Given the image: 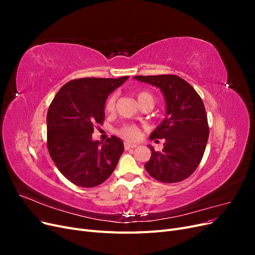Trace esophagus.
<instances>
[{"label": "esophagus", "instance_id": "1", "mask_svg": "<svg viewBox=\"0 0 255 255\" xmlns=\"http://www.w3.org/2000/svg\"><path fill=\"white\" fill-rule=\"evenodd\" d=\"M137 144L136 143H132V142H125V148L126 150H129V149H133V148H136Z\"/></svg>", "mask_w": 255, "mask_h": 255}]
</instances>
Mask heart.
I'll return each mask as SVG.
<instances>
[{
	"label": "heart",
	"instance_id": "1",
	"mask_svg": "<svg viewBox=\"0 0 255 255\" xmlns=\"http://www.w3.org/2000/svg\"><path fill=\"white\" fill-rule=\"evenodd\" d=\"M137 100H138V103L140 104L141 102L145 101V100H153V97H152L151 94H149V92L140 91V92H138V94H137ZM115 102H116V96L113 95L109 99H107L106 105H105V111L106 112L114 111ZM120 134L122 136L127 137V138H132V139H133V138H136L138 136L139 132H138V128L134 126H126L120 129Z\"/></svg>",
	"mask_w": 255,
	"mask_h": 255
}]
</instances>
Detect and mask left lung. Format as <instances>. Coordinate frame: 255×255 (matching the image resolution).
<instances>
[{
	"label": "left lung",
	"instance_id": "left-lung-1",
	"mask_svg": "<svg viewBox=\"0 0 255 255\" xmlns=\"http://www.w3.org/2000/svg\"><path fill=\"white\" fill-rule=\"evenodd\" d=\"M134 79L159 88L166 104V118L150 135V139L165 138L164 148L155 151L152 145H148L151 158L144 164L145 170L164 183L187 179L201 161L208 139L202 99L180 76L138 75Z\"/></svg>",
	"mask_w": 255,
	"mask_h": 255
}]
</instances>
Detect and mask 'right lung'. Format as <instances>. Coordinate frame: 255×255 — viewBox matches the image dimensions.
I'll return each mask as SVG.
<instances>
[{"instance_id": "add662e5", "label": "right lung", "mask_w": 255, "mask_h": 255, "mask_svg": "<svg viewBox=\"0 0 255 255\" xmlns=\"http://www.w3.org/2000/svg\"><path fill=\"white\" fill-rule=\"evenodd\" d=\"M128 79L85 78L59 89L47 115L48 149L60 173L81 187H95L109 179L125 150L112 136L105 143L92 139L94 126L102 125L105 102Z\"/></svg>"}]
</instances>
